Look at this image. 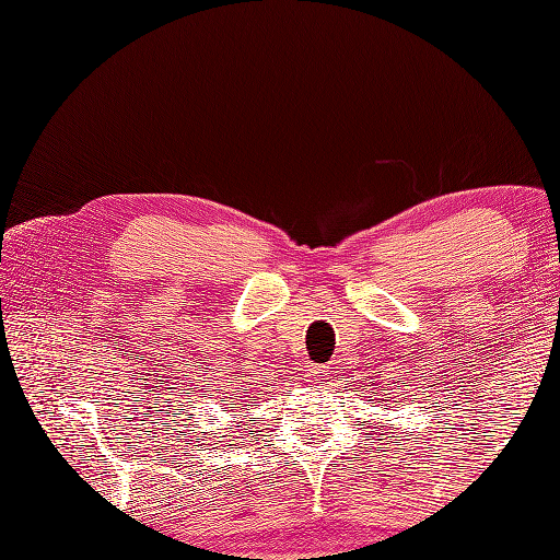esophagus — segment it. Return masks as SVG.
<instances>
[{
    "instance_id": "1",
    "label": "esophagus",
    "mask_w": 560,
    "mask_h": 560,
    "mask_svg": "<svg viewBox=\"0 0 560 560\" xmlns=\"http://www.w3.org/2000/svg\"><path fill=\"white\" fill-rule=\"evenodd\" d=\"M305 377H307V383H313V385H325L329 380V368L327 365H307Z\"/></svg>"
}]
</instances>
